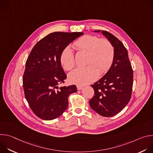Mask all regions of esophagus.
Segmentation results:
<instances>
[{
	"instance_id": "obj_1",
	"label": "esophagus",
	"mask_w": 153,
	"mask_h": 153,
	"mask_svg": "<svg viewBox=\"0 0 153 153\" xmlns=\"http://www.w3.org/2000/svg\"><path fill=\"white\" fill-rule=\"evenodd\" d=\"M77 88L78 90H81L83 88V87L81 86H77Z\"/></svg>"
}]
</instances>
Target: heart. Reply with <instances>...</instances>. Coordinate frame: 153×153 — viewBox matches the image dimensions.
I'll use <instances>...</instances> for the list:
<instances>
[{"label":"heart","instance_id":"1","mask_svg":"<svg viewBox=\"0 0 153 153\" xmlns=\"http://www.w3.org/2000/svg\"><path fill=\"white\" fill-rule=\"evenodd\" d=\"M74 48L79 51L87 53V67L76 68L68 74L70 83L85 85L94 82L100 73L106 72L110 68L114 56V48L106 39H99L93 35H85L73 43ZM60 62L62 67L70 70L75 66L74 55L70 47H66L61 53Z\"/></svg>","mask_w":153,"mask_h":153}]
</instances>
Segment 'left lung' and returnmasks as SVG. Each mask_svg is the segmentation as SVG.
Masks as SVG:
<instances>
[{"instance_id":"left-lung-1","label":"left lung","mask_w":153,"mask_h":153,"mask_svg":"<svg viewBox=\"0 0 153 153\" xmlns=\"http://www.w3.org/2000/svg\"><path fill=\"white\" fill-rule=\"evenodd\" d=\"M109 40L114 47V59L110 68L99 80L91 85L94 90L90 105L97 113L103 117H111L128 103L132 93L133 71L128 51L123 43L112 34L96 30Z\"/></svg>"}]
</instances>
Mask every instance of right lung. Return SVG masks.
Segmentation results:
<instances>
[{
	"mask_svg": "<svg viewBox=\"0 0 153 153\" xmlns=\"http://www.w3.org/2000/svg\"><path fill=\"white\" fill-rule=\"evenodd\" d=\"M82 32H54L39 40L27 60L23 77L25 98L39 118L51 120L67 110L69 96L77 91L73 85L60 86L67 78L60 62L62 51Z\"/></svg>",
	"mask_w": 153,
	"mask_h": 153,
	"instance_id": "obj_1",
	"label": "right lung"
}]
</instances>
